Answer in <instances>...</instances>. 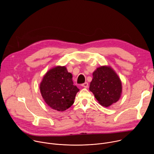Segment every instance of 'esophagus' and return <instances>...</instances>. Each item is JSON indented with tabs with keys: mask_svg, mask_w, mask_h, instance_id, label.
<instances>
[{
	"mask_svg": "<svg viewBox=\"0 0 154 154\" xmlns=\"http://www.w3.org/2000/svg\"><path fill=\"white\" fill-rule=\"evenodd\" d=\"M82 86L83 87L85 88H88V83L87 82H85V83H83V84L82 85Z\"/></svg>",
	"mask_w": 154,
	"mask_h": 154,
	"instance_id": "1",
	"label": "esophagus"
}]
</instances>
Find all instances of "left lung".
Segmentation results:
<instances>
[{
  "label": "left lung",
  "instance_id": "8db88e82",
  "mask_svg": "<svg viewBox=\"0 0 154 154\" xmlns=\"http://www.w3.org/2000/svg\"><path fill=\"white\" fill-rule=\"evenodd\" d=\"M90 91L101 105L108 107L119 100L122 93V83L111 67L100 66L94 71Z\"/></svg>",
  "mask_w": 154,
  "mask_h": 154
}]
</instances>
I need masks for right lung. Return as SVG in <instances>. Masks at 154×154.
I'll list each match as a JSON object with an SVG mask.
<instances>
[{"label": "right lung", "instance_id": "1", "mask_svg": "<svg viewBox=\"0 0 154 154\" xmlns=\"http://www.w3.org/2000/svg\"><path fill=\"white\" fill-rule=\"evenodd\" d=\"M72 75L65 66H57L44 75L39 85L41 96L45 102L53 109L64 112L74 102L79 91L73 85Z\"/></svg>", "mask_w": 154, "mask_h": 154}]
</instances>
